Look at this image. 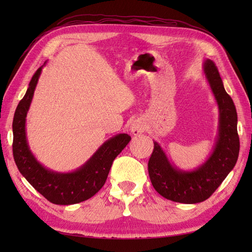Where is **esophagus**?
<instances>
[{
    "label": "esophagus",
    "instance_id": "1",
    "mask_svg": "<svg viewBox=\"0 0 252 252\" xmlns=\"http://www.w3.org/2000/svg\"><path fill=\"white\" fill-rule=\"evenodd\" d=\"M144 129H145V125H144V122L140 119L134 120L130 126V131L133 135H140L144 132Z\"/></svg>",
    "mask_w": 252,
    "mask_h": 252
}]
</instances>
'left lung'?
<instances>
[{
  "instance_id": "1",
  "label": "left lung",
  "mask_w": 252,
  "mask_h": 252,
  "mask_svg": "<svg viewBox=\"0 0 252 252\" xmlns=\"http://www.w3.org/2000/svg\"><path fill=\"white\" fill-rule=\"evenodd\" d=\"M219 109L216 143L205 162L192 170H182L170 161L160 144L154 141L148 161V173L154 189L162 197L181 203H197L208 199L236 164L239 154L237 112L213 62L202 66Z\"/></svg>"
}]
</instances>
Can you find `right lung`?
Masks as SVG:
<instances>
[{
	"label": "right lung",
	"instance_id": "1",
	"mask_svg": "<svg viewBox=\"0 0 252 252\" xmlns=\"http://www.w3.org/2000/svg\"><path fill=\"white\" fill-rule=\"evenodd\" d=\"M45 63L33 74L24 98L19 101L15 111L13 120L14 160L24 178L47 200L55 205H73L93 197L104 186L112 162L129 144L131 136L120 133L108 138L81 167L70 172H57L42 164L29 147L26 118Z\"/></svg>",
	"mask_w": 252,
	"mask_h": 252
}]
</instances>
